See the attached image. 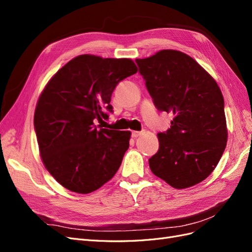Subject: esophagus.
I'll list each match as a JSON object with an SVG mask.
<instances>
[{
    "label": "esophagus",
    "mask_w": 252,
    "mask_h": 252,
    "mask_svg": "<svg viewBox=\"0 0 252 252\" xmlns=\"http://www.w3.org/2000/svg\"><path fill=\"white\" fill-rule=\"evenodd\" d=\"M142 134V132L141 131H132L131 132V136H132V138H138V136H140Z\"/></svg>",
    "instance_id": "1"
}]
</instances>
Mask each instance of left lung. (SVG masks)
Listing matches in <instances>:
<instances>
[{"instance_id": "8db88e82", "label": "left lung", "mask_w": 252, "mask_h": 252, "mask_svg": "<svg viewBox=\"0 0 252 252\" xmlns=\"http://www.w3.org/2000/svg\"><path fill=\"white\" fill-rule=\"evenodd\" d=\"M135 62L156 107L173 114L170 128L158 134V150L149 158L152 173L177 189L199 184L215 170L227 143L220 87L178 50H161Z\"/></svg>"}]
</instances>
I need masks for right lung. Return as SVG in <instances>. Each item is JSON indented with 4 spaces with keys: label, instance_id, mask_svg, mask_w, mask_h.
Here are the masks:
<instances>
[{
    "label": "right lung",
    "instance_id": "1",
    "mask_svg": "<svg viewBox=\"0 0 252 252\" xmlns=\"http://www.w3.org/2000/svg\"><path fill=\"white\" fill-rule=\"evenodd\" d=\"M138 71L130 59L82 55L53 75L34 111L42 161L61 185L90 193L120 168L130 131L98 129L112 112L111 94L122 80Z\"/></svg>",
    "mask_w": 252,
    "mask_h": 252
}]
</instances>
